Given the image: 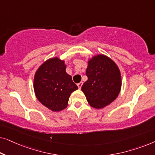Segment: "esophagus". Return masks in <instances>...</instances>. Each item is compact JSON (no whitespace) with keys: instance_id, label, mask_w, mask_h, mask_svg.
Masks as SVG:
<instances>
[{"instance_id":"34e87169","label":"esophagus","mask_w":155,"mask_h":155,"mask_svg":"<svg viewBox=\"0 0 155 155\" xmlns=\"http://www.w3.org/2000/svg\"><path fill=\"white\" fill-rule=\"evenodd\" d=\"M82 84H83V82H79V83L78 84V88H79V89H81Z\"/></svg>"}]
</instances>
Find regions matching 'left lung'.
<instances>
[{
  "mask_svg": "<svg viewBox=\"0 0 155 155\" xmlns=\"http://www.w3.org/2000/svg\"><path fill=\"white\" fill-rule=\"evenodd\" d=\"M87 80L81 90L91 107L101 109L115 100L121 87V76L115 63L104 55L88 61Z\"/></svg>",
  "mask_w": 155,
  "mask_h": 155,
  "instance_id": "obj_1",
  "label": "left lung"
}]
</instances>
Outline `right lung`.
Returning a JSON list of instances; mask_svg holds the SVG:
<instances>
[{
    "mask_svg": "<svg viewBox=\"0 0 155 155\" xmlns=\"http://www.w3.org/2000/svg\"><path fill=\"white\" fill-rule=\"evenodd\" d=\"M65 68L64 61L54 58L44 62L35 73L34 89L36 97L53 111L65 109L71 93L78 89Z\"/></svg>",
    "mask_w": 155,
    "mask_h": 155,
    "instance_id": "add662e5",
    "label": "right lung"
}]
</instances>
